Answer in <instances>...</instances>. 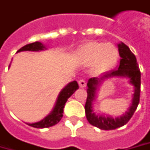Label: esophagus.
Wrapping results in <instances>:
<instances>
[{
	"instance_id": "esophagus-1",
	"label": "esophagus",
	"mask_w": 150,
	"mask_h": 150,
	"mask_svg": "<svg viewBox=\"0 0 150 150\" xmlns=\"http://www.w3.org/2000/svg\"><path fill=\"white\" fill-rule=\"evenodd\" d=\"M78 84H79V87H80V88H85V87H86V85H87L86 82H85V80H83V79L79 80V81H78Z\"/></svg>"
}]
</instances>
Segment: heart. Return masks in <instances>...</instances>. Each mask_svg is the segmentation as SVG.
Listing matches in <instances>:
<instances>
[{"mask_svg": "<svg viewBox=\"0 0 150 150\" xmlns=\"http://www.w3.org/2000/svg\"><path fill=\"white\" fill-rule=\"evenodd\" d=\"M118 50L111 44L90 42L78 52V62L83 66H93L94 71L103 72L110 70L118 60Z\"/></svg>", "mask_w": 150, "mask_h": 150, "instance_id": "obj_1", "label": "heart"}]
</instances>
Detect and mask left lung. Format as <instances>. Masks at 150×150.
<instances>
[{"instance_id": "left-lung-1", "label": "left lung", "mask_w": 150, "mask_h": 150, "mask_svg": "<svg viewBox=\"0 0 150 150\" xmlns=\"http://www.w3.org/2000/svg\"><path fill=\"white\" fill-rule=\"evenodd\" d=\"M118 52L121 57L119 66L117 69L103 73L98 78H92L88 81V97L85 104L86 117L90 124L103 130H112L120 128L127 124L132 118L139 103L141 74L134 54L130 51L129 47L124 42L118 44ZM125 77L129 79V82L134 86V94L132 103L128 110L116 118L105 115H97L93 110V102L96 99L97 88L105 80L114 77Z\"/></svg>"}]
</instances>
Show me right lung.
Here are the masks:
<instances>
[{
	"label": "right lung",
	"mask_w": 150,
	"mask_h": 150,
	"mask_svg": "<svg viewBox=\"0 0 150 150\" xmlns=\"http://www.w3.org/2000/svg\"><path fill=\"white\" fill-rule=\"evenodd\" d=\"M47 48L46 47V46L43 45L40 42H35L33 43L27 44L26 46L22 47L21 49L17 51V52H22V51H32V52H39V51H42V50H47ZM11 65V64H10ZM10 67V66H9ZM78 84L77 81H73L65 86V88H63L62 91L59 93L58 97L57 98L55 106L53 107L52 110L51 111L49 114L47 116H46L45 118L37 123H32V124H27L29 126H32L34 128H38V129H43V128H49L52 127L55 124H57L60 121L62 116H63V108L65 106V103H67V99L74 93V92L77 89H78Z\"/></svg>",
	"instance_id": "obj_1"
}]
</instances>
